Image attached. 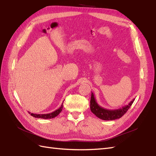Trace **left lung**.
Returning a JSON list of instances; mask_svg holds the SVG:
<instances>
[{
	"label": "left lung",
	"instance_id": "1",
	"mask_svg": "<svg viewBox=\"0 0 156 156\" xmlns=\"http://www.w3.org/2000/svg\"><path fill=\"white\" fill-rule=\"evenodd\" d=\"M135 98L133 101H131L127 105H125L121 108L114 109V110H109V109H106L103 107H101L99 105L96 99L94 98V94H91L90 98V111L92 113H94L97 117L99 119H102L105 121H112L115 120L122 117L127 112L129 108H130L131 106L133 104Z\"/></svg>",
	"mask_w": 156,
	"mask_h": 156
}]
</instances>
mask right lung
Here are the masks:
<instances>
[{"instance_id": "obj_1", "label": "right lung", "mask_w": 156, "mask_h": 156, "mask_svg": "<svg viewBox=\"0 0 156 156\" xmlns=\"http://www.w3.org/2000/svg\"><path fill=\"white\" fill-rule=\"evenodd\" d=\"M63 108V103L62 104L61 107H59L57 110L54 111V112H50V113H48V114H34V113H31V112H29V113L30 114L31 116H33L35 118H41V119H52L55 117L56 116H58L59 113H60L61 111H62Z\"/></svg>"}]
</instances>
